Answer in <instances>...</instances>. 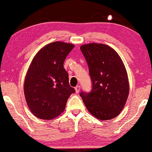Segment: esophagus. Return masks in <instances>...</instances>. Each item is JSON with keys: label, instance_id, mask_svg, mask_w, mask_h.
<instances>
[{"label": "esophagus", "instance_id": "obj_1", "mask_svg": "<svg viewBox=\"0 0 152 152\" xmlns=\"http://www.w3.org/2000/svg\"><path fill=\"white\" fill-rule=\"evenodd\" d=\"M80 89H81V86H80L79 85L75 87V90H76V93H78V92L80 91Z\"/></svg>", "mask_w": 152, "mask_h": 152}]
</instances>
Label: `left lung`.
<instances>
[{
    "label": "left lung",
    "mask_w": 152,
    "mask_h": 152,
    "mask_svg": "<svg viewBox=\"0 0 152 152\" xmlns=\"http://www.w3.org/2000/svg\"><path fill=\"white\" fill-rule=\"evenodd\" d=\"M88 66L91 91L80 96L93 116L100 120L117 116L124 107L129 84L123 61L112 48L101 43L81 46Z\"/></svg>",
    "instance_id": "1"
}]
</instances>
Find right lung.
<instances>
[{"instance_id": "add662e5", "label": "right lung", "mask_w": 152, "mask_h": 152, "mask_svg": "<svg viewBox=\"0 0 152 152\" xmlns=\"http://www.w3.org/2000/svg\"><path fill=\"white\" fill-rule=\"evenodd\" d=\"M74 45L60 41L41 48L33 59L24 82L28 106L36 117L50 120L65 109L75 89L70 86L64 63Z\"/></svg>"}]
</instances>
